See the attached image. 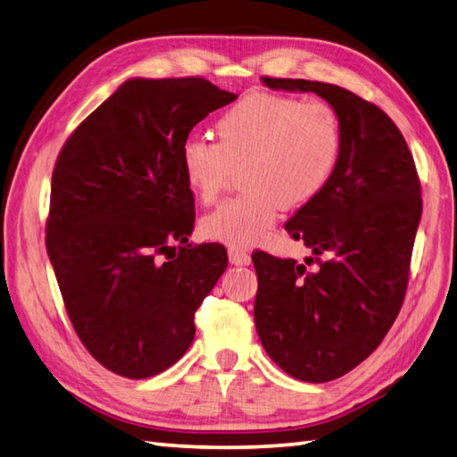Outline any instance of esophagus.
Here are the masks:
<instances>
[{"mask_svg":"<svg viewBox=\"0 0 457 457\" xmlns=\"http://www.w3.org/2000/svg\"><path fill=\"white\" fill-rule=\"evenodd\" d=\"M228 255H229V263H231V265L245 267V265L251 263V255L247 253V251H244V249L231 247V249L228 251Z\"/></svg>","mask_w":457,"mask_h":457,"instance_id":"1","label":"esophagus"}]
</instances>
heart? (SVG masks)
<instances>
[{
  "label": "heart",
  "mask_w": 457,
  "mask_h": 457,
  "mask_svg": "<svg viewBox=\"0 0 457 457\" xmlns=\"http://www.w3.org/2000/svg\"><path fill=\"white\" fill-rule=\"evenodd\" d=\"M220 141L188 135L179 159L187 187L210 204L226 187L231 169L241 170L237 198L223 202L202 220V234L234 247L259 244L278 208L293 210L314 200L332 179L344 133L336 110L324 102L255 92L216 123Z\"/></svg>",
  "instance_id": "1"
}]
</instances>
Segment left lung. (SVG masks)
<instances>
[{
  "label": "left lung",
  "instance_id": "obj_1",
  "mask_svg": "<svg viewBox=\"0 0 457 457\" xmlns=\"http://www.w3.org/2000/svg\"><path fill=\"white\" fill-rule=\"evenodd\" d=\"M270 90L314 92L336 110L344 145L326 188L285 223L319 265L253 255L255 328L290 377L328 383L371 355L409 283L422 216L420 182L399 128L377 105L334 84L261 79Z\"/></svg>",
  "mask_w": 457,
  "mask_h": 457
}]
</instances>
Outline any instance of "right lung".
<instances>
[{"instance_id":"add662e5","label":"right lung","mask_w":457,"mask_h":457,"mask_svg":"<svg viewBox=\"0 0 457 457\" xmlns=\"http://www.w3.org/2000/svg\"><path fill=\"white\" fill-rule=\"evenodd\" d=\"M234 100L204 79H129L58 154L46 253L76 334L121 377L179 361L194 312L228 267L223 245L188 244L194 208L179 151Z\"/></svg>"}]
</instances>
